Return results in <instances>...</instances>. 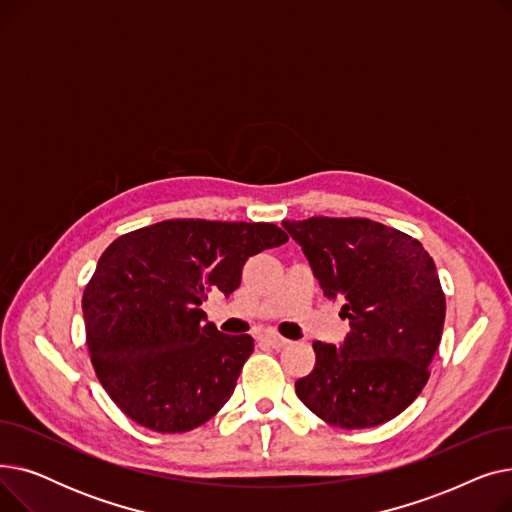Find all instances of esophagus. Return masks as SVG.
<instances>
[{
  "label": "esophagus",
  "mask_w": 512,
  "mask_h": 512,
  "mask_svg": "<svg viewBox=\"0 0 512 512\" xmlns=\"http://www.w3.org/2000/svg\"><path fill=\"white\" fill-rule=\"evenodd\" d=\"M263 340H265L267 344H270V346H274V348H284V346H288V340L282 338V336H278V334H265Z\"/></svg>",
  "instance_id": "esophagus-1"
}]
</instances>
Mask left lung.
Listing matches in <instances>:
<instances>
[{
  "label": "left lung",
  "mask_w": 512,
  "mask_h": 512,
  "mask_svg": "<svg viewBox=\"0 0 512 512\" xmlns=\"http://www.w3.org/2000/svg\"><path fill=\"white\" fill-rule=\"evenodd\" d=\"M324 297L342 301L351 332L340 346L313 342L315 367L297 396L344 429L382 425L421 394L442 338L446 301L421 242L367 218L284 220Z\"/></svg>",
  "instance_id": "1"
}]
</instances>
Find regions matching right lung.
<instances>
[{
    "label": "right lung",
    "mask_w": 512,
    "mask_h": 512,
    "mask_svg": "<svg viewBox=\"0 0 512 512\" xmlns=\"http://www.w3.org/2000/svg\"><path fill=\"white\" fill-rule=\"evenodd\" d=\"M274 224L166 220L116 238L83 294L87 346L105 392L132 421L182 434L209 421L253 353L201 309L240 286L249 257L284 245Z\"/></svg>",
    "instance_id": "add662e5"
}]
</instances>
